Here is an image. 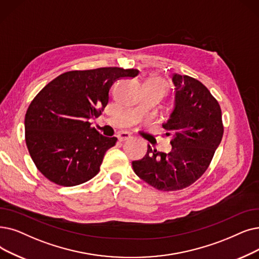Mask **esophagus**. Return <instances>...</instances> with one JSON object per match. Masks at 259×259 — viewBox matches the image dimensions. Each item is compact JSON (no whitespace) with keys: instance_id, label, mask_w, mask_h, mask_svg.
<instances>
[{"instance_id":"34e87169","label":"esophagus","mask_w":259,"mask_h":259,"mask_svg":"<svg viewBox=\"0 0 259 259\" xmlns=\"http://www.w3.org/2000/svg\"><path fill=\"white\" fill-rule=\"evenodd\" d=\"M117 138H118V141L119 142H125V141H128V140H131L132 137L131 134L129 132H126V131H121L117 134Z\"/></svg>"}]
</instances>
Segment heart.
<instances>
[{
    "label": "heart",
    "instance_id": "heart-1",
    "mask_svg": "<svg viewBox=\"0 0 259 259\" xmlns=\"http://www.w3.org/2000/svg\"><path fill=\"white\" fill-rule=\"evenodd\" d=\"M149 82H152V83H154L156 85H160V87H162L164 89L166 88V82L163 79H161V78H153V79L149 80Z\"/></svg>",
    "mask_w": 259,
    "mask_h": 259
}]
</instances>
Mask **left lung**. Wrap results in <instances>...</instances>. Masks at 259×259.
<instances>
[{
    "label": "left lung",
    "mask_w": 259,
    "mask_h": 259,
    "mask_svg": "<svg viewBox=\"0 0 259 259\" xmlns=\"http://www.w3.org/2000/svg\"><path fill=\"white\" fill-rule=\"evenodd\" d=\"M175 109L163 125L170 137L171 151L148 146L132 167L146 183L163 192H174L195 183L208 168L223 136L221 108L208 89L187 75H172Z\"/></svg>",
    "instance_id": "8db88e82"
}]
</instances>
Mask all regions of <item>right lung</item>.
<instances>
[{"mask_svg":"<svg viewBox=\"0 0 259 259\" xmlns=\"http://www.w3.org/2000/svg\"><path fill=\"white\" fill-rule=\"evenodd\" d=\"M139 73L117 66L70 71L41 90L26 111L25 142L44 177L55 184L75 186L98 174L106 151L117 139L104 137L89 120L102 114L115 80Z\"/></svg>","mask_w":259,"mask_h":259,"instance_id":"1","label":"right lung"}]
</instances>
